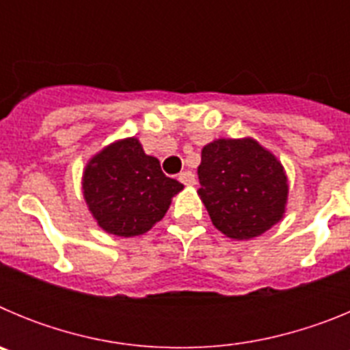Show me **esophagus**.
<instances>
[{"label":"esophagus","instance_id":"1","mask_svg":"<svg viewBox=\"0 0 350 350\" xmlns=\"http://www.w3.org/2000/svg\"><path fill=\"white\" fill-rule=\"evenodd\" d=\"M178 180H180L184 185H193L194 182H196V178H194V173L193 172H189V170H185V172H182L180 175H178Z\"/></svg>","mask_w":350,"mask_h":350}]
</instances>
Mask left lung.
<instances>
[{
	"label": "left lung",
	"instance_id": "obj_1",
	"mask_svg": "<svg viewBox=\"0 0 350 350\" xmlns=\"http://www.w3.org/2000/svg\"><path fill=\"white\" fill-rule=\"evenodd\" d=\"M198 178L212 224L226 237L250 240L284 217L289 193L284 166L252 138L205 145Z\"/></svg>",
	"mask_w": 350,
	"mask_h": 350
}]
</instances>
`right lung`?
Wrapping results in <instances>:
<instances>
[{
	"mask_svg": "<svg viewBox=\"0 0 350 350\" xmlns=\"http://www.w3.org/2000/svg\"><path fill=\"white\" fill-rule=\"evenodd\" d=\"M182 189L135 137L113 142L92 156L82 177L83 198L98 226L124 238L147 233Z\"/></svg>",
	"mask_w": 350,
	"mask_h": 350,
	"instance_id": "obj_1",
	"label": "right lung"
}]
</instances>
